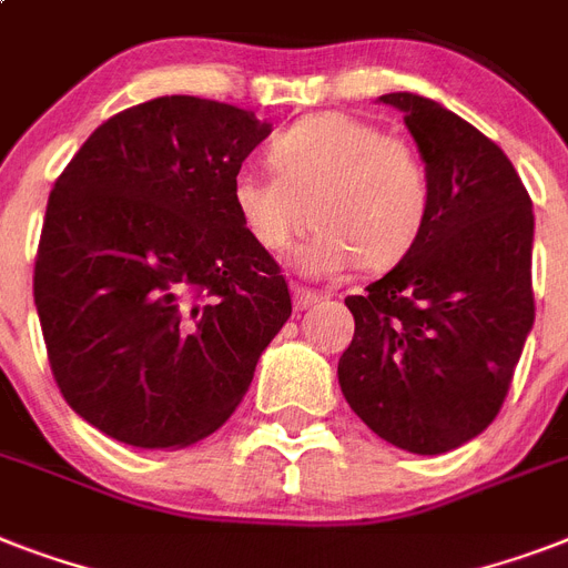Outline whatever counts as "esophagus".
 I'll return each instance as SVG.
<instances>
[{
    "label": "esophagus",
    "mask_w": 568,
    "mask_h": 568,
    "mask_svg": "<svg viewBox=\"0 0 568 568\" xmlns=\"http://www.w3.org/2000/svg\"><path fill=\"white\" fill-rule=\"evenodd\" d=\"M292 297H294V310L297 312L310 310V306H315V303L321 301V294L306 288V285H292Z\"/></svg>",
    "instance_id": "1"
}]
</instances>
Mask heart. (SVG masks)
I'll list each match as a JSON object with an SVG mask.
<instances>
[{
  "mask_svg": "<svg viewBox=\"0 0 568 568\" xmlns=\"http://www.w3.org/2000/svg\"><path fill=\"white\" fill-rule=\"evenodd\" d=\"M274 176H232V212L267 253L318 223L294 250L301 274L395 267L418 244L430 214V176L413 146L342 111L306 114L265 146Z\"/></svg>",
  "mask_w": 568,
  "mask_h": 568,
  "instance_id": "b5f03b06",
  "label": "heart"
}]
</instances>
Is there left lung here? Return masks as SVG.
I'll list each match as a JSON object with an SVG mask.
<instances>
[{
	"instance_id": "1",
	"label": "left lung",
	"mask_w": 568,
	"mask_h": 568,
	"mask_svg": "<svg viewBox=\"0 0 568 568\" xmlns=\"http://www.w3.org/2000/svg\"><path fill=\"white\" fill-rule=\"evenodd\" d=\"M404 114L430 176L418 244L351 294L354 342L338 386L379 439L445 454L495 422L534 327V212L513 162L484 132L418 93Z\"/></svg>"
}]
</instances>
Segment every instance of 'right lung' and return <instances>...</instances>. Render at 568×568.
Here are the masks:
<instances>
[{"label":"right lung","mask_w":568,"mask_h":568,"mask_svg":"<svg viewBox=\"0 0 568 568\" xmlns=\"http://www.w3.org/2000/svg\"><path fill=\"white\" fill-rule=\"evenodd\" d=\"M267 135L253 111L159 97L105 120L55 180L34 306L61 395L111 439H205L292 315L280 265L230 200Z\"/></svg>","instance_id":"1"}]
</instances>
